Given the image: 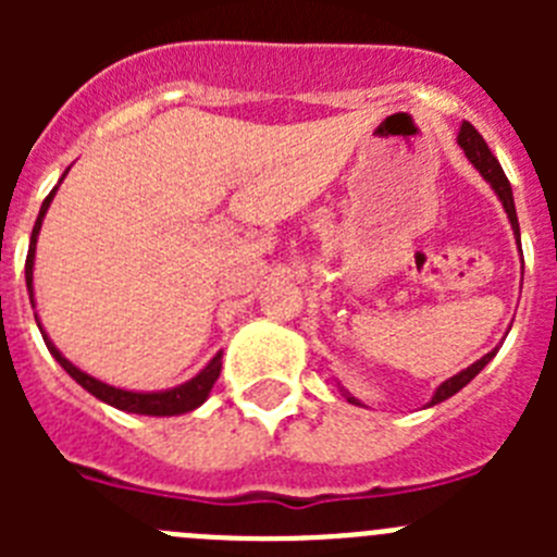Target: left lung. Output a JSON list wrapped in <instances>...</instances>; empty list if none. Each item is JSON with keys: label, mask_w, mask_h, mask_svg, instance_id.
Returning <instances> with one entry per match:
<instances>
[{"label": "left lung", "mask_w": 557, "mask_h": 557, "mask_svg": "<svg viewBox=\"0 0 557 557\" xmlns=\"http://www.w3.org/2000/svg\"><path fill=\"white\" fill-rule=\"evenodd\" d=\"M457 145L462 147V152H466V159L474 164V170H480V175L491 184V189L496 191V198L502 200V206H505V211H508V220H510V228H513V236L516 243L521 245V234H519V218H516V206H513V189H510V181L508 175H505V170L499 166V161H496L494 152L488 150V145H485V139H482L480 133L474 131V125H469V122H462L460 125V133H457ZM496 351L499 348H494V351H488L485 357H480L474 362V366H469L466 371L455 373L451 379H446L444 385L437 387L435 396H432L430 407L432 405H441V401H446L449 396H455L457 391H462V387L469 385L471 379L476 376V373L482 371V368L488 366L491 359L496 357ZM346 398L351 401V405H359L357 398L351 396V393H346Z\"/></svg>", "instance_id": "left-lung-1"}]
</instances>
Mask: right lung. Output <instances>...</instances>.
<instances>
[{
    "instance_id": "obj_1",
    "label": "right lung",
    "mask_w": 557,
    "mask_h": 557,
    "mask_svg": "<svg viewBox=\"0 0 557 557\" xmlns=\"http://www.w3.org/2000/svg\"><path fill=\"white\" fill-rule=\"evenodd\" d=\"M58 186L47 195V200L41 203V211H38V220L36 225H33V236H29V250H27V264H24V278H27V293H29V301H33V264H36V243H38V231H41V223H44V214H47L49 203H52V198H55ZM33 307H36V301H33ZM38 329H41V323H38ZM44 334V343H47L49 354L58 359V366L63 368V371L69 373V376L75 379L77 385L86 387L88 393L95 398H100V401H106V405L116 407V410H125V412H136V416H181V412H189V410H198L200 405H203L206 398H209L211 387H214V382H218L220 376V368H223V351L218 354V357L211 359L209 366L203 368V371L198 373V376H191L189 382H184V385L178 387H170V391H156V393H136V391H122V387H113V385H106V382H100V379L88 376L86 371H81L77 366H72L66 357H63L61 351L55 348V343L47 337V332L41 329Z\"/></svg>"
}]
</instances>
